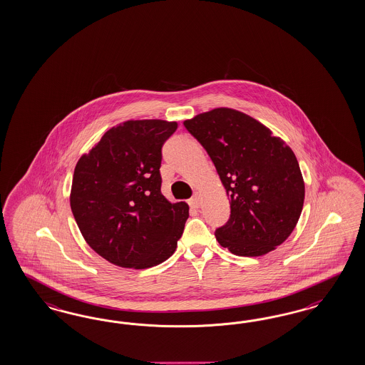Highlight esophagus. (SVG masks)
Returning a JSON list of instances; mask_svg holds the SVG:
<instances>
[{"mask_svg":"<svg viewBox=\"0 0 365 365\" xmlns=\"http://www.w3.org/2000/svg\"><path fill=\"white\" fill-rule=\"evenodd\" d=\"M200 203H202V198H200V194H199V192H195V194L192 195V198L188 200V205H190V207H192V209H198L199 206H200Z\"/></svg>","mask_w":365,"mask_h":365,"instance_id":"34e87169","label":"esophagus"}]
</instances>
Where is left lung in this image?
<instances>
[{
    "label": "left lung",
    "instance_id": "8db88e82",
    "mask_svg": "<svg viewBox=\"0 0 365 365\" xmlns=\"http://www.w3.org/2000/svg\"><path fill=\"white\" fill-rule=\"evenodd\" d=\"M183 124L207 151L230 200L232 214L215 230L217 241L241 257L274 250L294 230L305 198L292 148L262 123L232 108L203 112Z\"/></svg>",
    "mask_w": 365,
    "mask_h": 365
}]
</instances>
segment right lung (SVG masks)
Masks as SVG:
<instances>
[{
    "instance_id": "obj_1",
    "label": "right lung",
    "mask_w": 365,
    "mask_h": 365,
    "mask_svg": "<svg viewBox=\"0 0 365 365\" xmlns=\"http://www.w3.org/2000/svg\"><path fill=\"white\" fill-rule=\"evenodd\" d=\"M177 122L127 120L103 135L75 167L71 209L86 242L113 265L147 269L174 255L186 202L162 194V145Z\"/></svg>"
}]
</instances>
